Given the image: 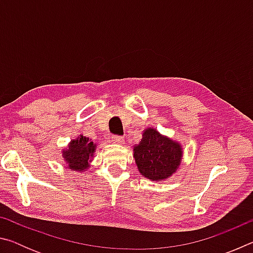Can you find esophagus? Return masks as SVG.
<instances>
[{
	"label": "esophagus",
	"mask_w": 253,
	"mask_h": 253,
	"mask_svg": "<svg viewBox=\"0 0 253 253\" xmlns=\"http://www.w3.org/2000/svg\"><path fill=\"white\" fill-rule=\"evenodd\" d=\"M111 139L114 140L115 143H117V144H123L124 143V138L122 136H117V135H113L111 136Z\"/></svg>",
	"instance_id": "esophagus-1"
}]
</instances>
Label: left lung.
Masks as SVG:
<instances>
[{
	"label": "left lung",
	"mask_w": 253,
	"mask_h": 253,
	"mask_svg": "<svg viewBox=\"0 0 253 253\" xmlns=\"http://www.w3.org/2000/svg\"><path fill=\"white\" fill-rule=\"evenodd\" d=\"M183 156L179 143L163 136L154 128L143 131L134 146V158L139 173L151 181H164L176 172Z\"/></svg>",
	"instance_id": "8db88e82"
}]
</instances>
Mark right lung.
<instances>
[{
	"instance_id": "add662e5",
	"label": "right lung",
	"mask_w": 253,
	"mask_h": 253,
	"mask_svg": "<svg viewBox=\"0 0 253 253\" xmlns=\"http://www.w3.org/2000/svg\"><path fill=\"white\" fill-rule=\"evenodd\" d=\"M95 151L96 144H93L88 137L80 135L78 138L71 140L68 149H63L62 157L70 169L84 172L89 168V163L91 162Z\"/></svg>"
}]
</instances>
